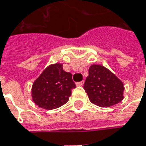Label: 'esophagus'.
Here are the masks:
<instances>
[{"mask_svg":"<svg viewBox=\"0 0 146 146\" xmlns=\"http://www.w3.org/2000/svg\"><path fill=\"white\" fill-rule=\"evenodd\" d=\"M76 85H77V86H82L84 85V81H82V82H77L76 83Z\"/></svg>","mask_w":146,"mask_h":146,"instance_id":"obj_1","label":"esophagus"}]
</instances>
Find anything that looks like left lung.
Segmentation results:
<instances>
[{
    "mask_svg": "<svg viewBox=\"0 0 146 146\" xmlns=\"http://www.w3.org/2000/svg\"><path fill=\"white\" fill-rule=\"evenodd\" d=\"M84 89L90 101L101 108L114 106L123 99V83L108 68L92 64Z\"/></svg>",
    "mask_w": 146,
    "mask_h": 146,
    "instance_id": "left-lung-1",
    "label": "left lung"
}]
</instances>
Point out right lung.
Masks as SVG:
<instances>
[{
	"label": "right lung",
	"mask_w": 146,
	"mask_h": 146,
	"mask_svg": "<svg viewBox=\"0 0 146 146\" xmlns=\"http://www.w3.org/2000/svg\"><path fill=\"white\" fill-rule=\"evenodd\" d=\"M75 87L72 74L64 70L63 64H53L45 68L33 83L32 100L39 108L56 109L68 102Z\"/></svg>",
	"instance_id": "right-lung-1"
}]
</instances>
